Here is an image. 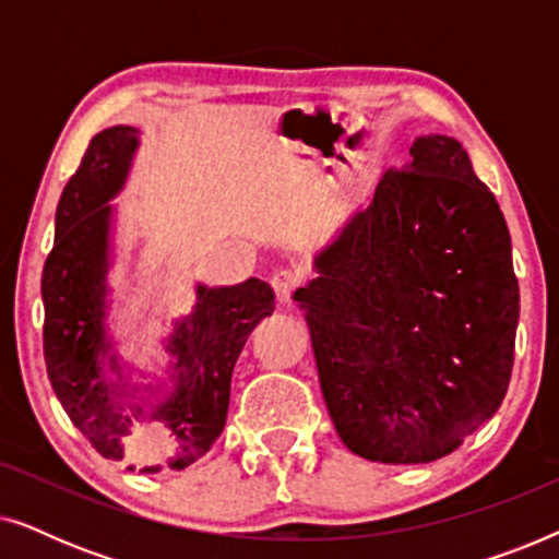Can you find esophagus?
Segmentation results:
<instances>
[{"label": "esophagus", "instance_id": "34e87169", "mask_svg": "<svg viewBox=\"0 0 559 559\" xmlns=\"http://www.w3.org/2000/svg\"><path fill=\"white\" fill-rule=\"evenodd\" d=\"M272 289L274 295H277L280 302H289V297L297 287H300V274L293 272V270H277L272 274Z\"/></svg>", "mask_w": 559, "mask_h": 559}]
</instances>
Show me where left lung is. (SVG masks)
<instances>
[{
	"mask_svg": "<svg viewBox=\"0 0 559 559\" xmlns=\"http://www.w3.org/2000/svg\"><path fill=\"white\" fill-rule=\"evenodd\" d=\"M295 293L348 450L379 463L453 453L507 396L519 282L507 221L463 144L417 136Z\"/></svg>",
	"mask_w": 559,
	"mask_h": 559,
	"instance_id": "obj_1",
	"label": "left lung"
}]
</instances>
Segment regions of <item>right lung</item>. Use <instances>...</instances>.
Returning a JSON list of instances; mask_svg holds the SVG:
<instances>
[{
    "instance_id": "1",
    "label": "right lung",
    "mask_w": 559,
    "mask_h": 559,
    "mask_svg": "<svg viewBox=\"0 0 559 559\" xmlns=\"http://www.w3.org/2000/svg\"><path fill=\"white\" fill-rule=\"evenodd\" d=\"M134 127H111L91 140L81 167L63 188L56 211V243L43 270V350L48 379L71 423L109 461L129 471H182L209 453L224 432L231 373L257 323L274 310L266 282L234 287L198 285V302L167 341L175 356L173 389L163 400L121 404L117 356L106 338L111 205L136 150ZM144 392L155 396V389ZM132 396V392H127Z\"/></svg>"
}]
</instances>
